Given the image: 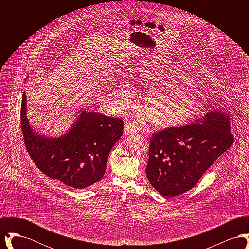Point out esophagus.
I'll return each instance as SVG.
<instances>
[{
  "label": "esophagus",
  "mask_w": 249,
  "mask_h": 249,
  "mask_svg": "<svg viewBox=\"0 0 249 249\" xmlns=\"http://www.w3.org/2000/svg\"><path fill=\"white\" fill-rule=\"evenodd\" d=\"M136 131H137V129L132 123H127V125H125V127H124V133L125 134L134 133Z\"/></svg>",
  "instance_id": "34e87169"
}]
</instances>
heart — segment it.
Masks as SVG:
<instances>
[{
	"instance_id": "heart-1",
	"label": "heart",
	"mask_w": 249,
	"mask_h": 249,
	"mask_svg": "<svg viewBox=\"0 0 249 249\" xmlns=\"http://www.w3.org/2000/svg\"><path fill=\"white\" fill-rule=\"evenodd\" d=\"M138 86L147 89L141 108L150 124L158 128H172L189 121L199 110L200 86L191 75L174 77L171 73L159 76L140 75ZM130 100L127 85L116 87L110 104L115 109H126Z\"/></svg>"
}]
</instances>
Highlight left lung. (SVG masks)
Instances as JSON below:
<instances>
[{
    "instance_id": "left-lung-1",
    "label": "left lung",
    "mask_w": 249,
    "mask_h": 249,
    "mask_svg": "<svg viewBox=\"0 0 249 249\" xmlns=\"http://www.w3.org/2000/svg\"><path fill=\"white\" fill-rule=\"evenodd\" d=\"M232 142L229 116L216 111L184 127L154 133L149 144L146 178L164 196L185 193Z\"/></svg>"
}]
</instances>
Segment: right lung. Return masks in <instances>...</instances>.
<instances>
[{
    "instance_id": "add662e5",
    "label": "right lung",
    "mask_w": 249,
    "mask_h": 249,
    "mask_svg": "<svg viewBox=\"0 0 249 249\" xmlns=\"http://www.w3.org/2000/svg\"><path fill=\"white\" fill-rule=\"evenodd\" d=\"M21 128L27 151L45 175L73 189H85L104 177L109 153L123 133V121L83 110L65 133L48 136L32 127L24 92Z\"/></svg>"
}]
</instances>
